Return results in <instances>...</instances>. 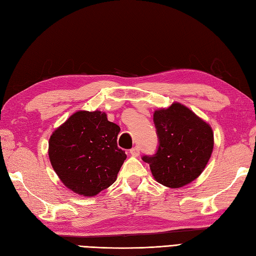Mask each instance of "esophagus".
Returning <instances> with one entry per match:
<instances>
[{"mask_svg": "<svg viewBox=\"0 0 256 256\" xmlns=\"http://www.w3.org/2000/svg\"><path fill=\"white\" fill-rule=\"evenodd\" d=\"M130 154H132V156H138L140 154L139 148L134 146V148H132V149H130Z\"/></svg>", "mask_w": 256, "mask_h": 256, "instance_id": "esophagus-1", "label": "esophagus"}]
</instances>
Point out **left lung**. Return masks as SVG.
I'll list each match as a JSON object with an SVG mask.
<instances>
[{"label": "left lung", "instance_id": "1", "mask_svg": "<svg viewBox=\"0 0 256 256\" xmlns=\"http://www.w3.org/2000/svg\"><path fill=\"white\" fill-rule=\"evenodd\" d=\"M158 138L153 156H144L158 183L178 188L196 180L212 156L214 132L209 124L180 103L153 114Z\"/></svg>", "mask_w": 256, "mask_h": 256}]
</instances>
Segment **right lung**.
<instances>
[{
    "label": "right lung",
    "instance_id": "add662e5",
    "mask_svg": "<svg viewBox=\"0 0 256 256\" xmlns=\"http://www.w3.org/2000/svg\"><path fill=\"white\" fill-rule=\"evenodd\" d=\"M118 124L100 110H78L49 139V158L62 183L72 192L92 197L117 178L126 153L117 146Z\"/></svg>",
    "mask_w": 256,
    "mask_h": 256
}]
</instances>
